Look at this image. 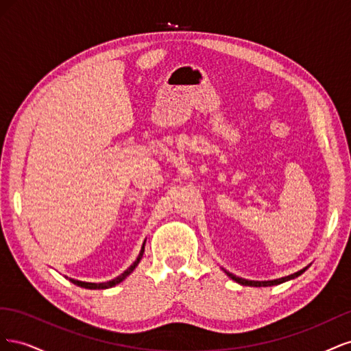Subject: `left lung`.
<instances>
[{
	"label": "left lung",
	"mask_w": 351,
	"mask_h": 351,
	"mask_svg": "<svg viewBox=\"0 0 351 351\" xmlns=\"http://www.w3.org/2000/svg\"><path fill=\"white\" fill-rule=\"evenodd\" d=\"M309 267H311V265H307V267H304L303 269H300V271H297V272H294V274L289 275V277H282V278H277V280H269V281H253V280L240 278V277H237V275L228 272V271H227V269H224V268H221V269L224 271L232 281H236V282H239V284H241V285H250V287H271V285H277V284L285 282V281H289V280H294V278H297V277H299V275H302V274H303L307 268H309Z\"/></svg>",
	"instance_id": "left-lung-1"
}]
</instances>
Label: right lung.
Segmentation results:
<instances>
[{"label":"right lung","instance_id":"1","mask_svg":"<svg viewBox=\"0 0 351 351\" xmlns=\"http://www.w3.org/2000/svg\"><path fill=\"white\" fill-rule=\"evenodd\" d=\"M145 243H146V239H145V241H143V244H142V249H141L139 254H137L136 261L130 265V267L127 268L123 274H120L119 277H115V278H112V280H110V281H107V282H86V281H79V280L69 278V277H67V278H69L73 284H76V285H79V287H83V289H89V290H104V289H110V287H114V285H117V284L123 282V281H124L127 277H129V275L136 269V267H137V265H139V262H141V259H142V256H143Z\"/></svg>","mask_w":351,"mask_h":351}]
</instances>
